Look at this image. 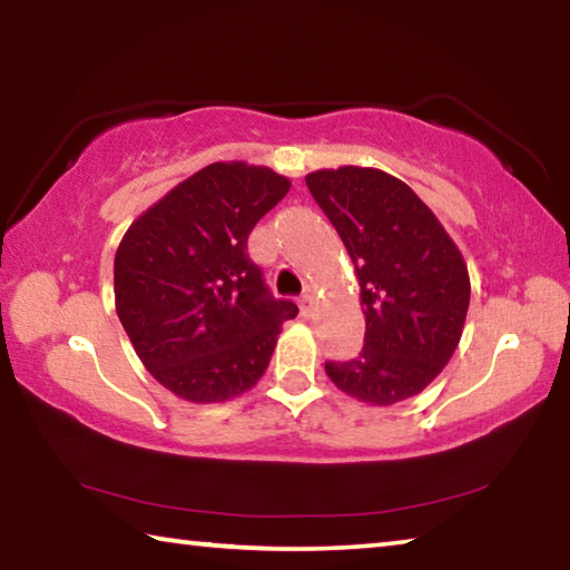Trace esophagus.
Masks as SVG:
<instances>
[{
	"mask_svg": "<svg viewBox=\"0 0 570 570\" xmlns=\"http://www.w3.org/2000/svg\"><path fill=\"white\" fill-rule=\"evenodd\" d=\"M298 306H302V316H306V320H308V316H314V296L312 294H304L302 298H298Z\"/></svg>",
	"mask_w": 570,
	"mask_h": 570,
	"instance_id": "34e87169",
	"label": "esophagus"
}]
</instances>
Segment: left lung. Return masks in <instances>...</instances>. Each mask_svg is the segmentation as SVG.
<instances>
[{
  "instance_id": "8db88e82",
  "label": "left lung",
  "mask_w": 570,
  "mask_h": 570,
  "mask_svg": "<svg viewBox=\"0 0 570 570\" xmlns=\"http://www.w3.org/2000/svg\"><path fill=\"white\" fill-rule=\"evenodd\" d=\"M306 186L350 250L366 322L360 356L324 370L364 404L410 400L460 344L470 304L465 258L430 206L390 173L322 168Z\"/></svg>"
}]
</instances>
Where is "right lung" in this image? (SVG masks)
<instances>
[{
	"mask_svg": "<svg viewBox=\"0 0 570 570\" xmlns=\"http://www.w3.org/2000/svg\"><path fill=\"white\" fill-rule=\"evenodd\" d=\"M292 180L218 160L132 220L115 250V312L163 387L196 404L248 392L298 306L274 298L248 258L254 226Z\"/></svg>",
	"mask_w": 570,
	"mask_h": 570,
	"instance_id": "right-lung-1",
	"label": "right lung"
}]
</instances>
